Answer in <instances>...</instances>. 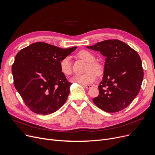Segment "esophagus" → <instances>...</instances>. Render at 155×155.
<instances>
[{
    "instance_id": "34e87169",
    "label": "esophagus",
    "mask_w": 155,
    "mask_h": 155,
    "mask_svg": "<svg viewBox=\"0 0 155 155\" xmlns=\"http://www.w3.org/2000/svg\"><path fill=\"white\" fill-rule=\"evenodd\" d=\"M84 87L87 89L88 88H91L92 87V85H84Z\"/></svg>"
}]
</instances>
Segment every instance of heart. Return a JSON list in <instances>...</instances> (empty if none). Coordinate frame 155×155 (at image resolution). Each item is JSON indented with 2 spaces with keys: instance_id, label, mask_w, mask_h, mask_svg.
I'll return each mask as SVG.
<instances>
[{
  "instance_id": "1",
  "label": "heart",
  "mask_w": 155,
  "mask_h": 155,
  "mask_svg": "<svg viewBox=\"0 0 155 155\" xmlns=\"http://www.w3.org/2000/svg\"><path fill=\"white\" fill-rule=\"evenodd\" d=\"M78 56L81 58L88 63L87 72L82 74H75L70 78V81L73 83H77L82 85H88L92 84L95 80L97 74H100L102 72L101 65L96 62L94 55L90 51L82 50L78 53ZM60 70L63 74L66 75H70L72 72V63L70 56L64 57L60 63Z\"/></svg>"
}]
</instances>
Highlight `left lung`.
<instances>
[{
  "mask_svg": "<svg viewBox=\"0 0 155 155\" xmlns=\"http://www.w3.org/2000/svg\"><path fill=\"white\" fill-rule=\"evenodd\" d=\"M105 58L99 95L93 99L97 107L107 112L126 108L139 93L143 79L140 56L126 43L117 39L105 40L87 46Z\"/></svg>",
  "mask_w": 155,
  "mask_h": 155,
  "instance_id": "1",
  "label": "left lung"
}]
</instances>
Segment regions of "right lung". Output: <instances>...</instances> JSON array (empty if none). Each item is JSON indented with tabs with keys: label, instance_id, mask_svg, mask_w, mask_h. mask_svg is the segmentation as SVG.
I'll list each match as a JSON object with an SVG mask.
<instances>
[{
	"label": "right lung",
	"instance_id": "obj_1",
	"mask_svg": "<svg viewBox=\"0 0 155 155\" xmlns=\"http://www.w3.org/2000/svg\"><path fill=\"white\" fill-rule=\"evenodd\" d=\"M76 48L37 42L16 54L12 67L14 85L31 110L50 114L66 102L71 84L61 72L60 63Z\"/></svg>",
	"mask_w": 155,
	"mask_h": 155
}]
</instances>
